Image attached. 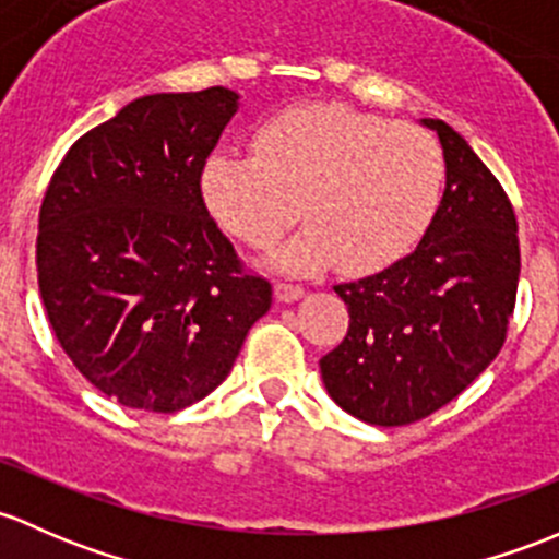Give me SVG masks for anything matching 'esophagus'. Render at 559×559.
I'll list each match as a JSON object with an SVG mask.
<instances>
[{
  "mask_svg": "<svg viewBox=\"0 0 559 559\" xmlns=\"http://www.w3.org/2000/svg\"><path fill=\"white\" fill-rule=\"evenodd\" d=\"M274 296L280 298V301H285V304H290V301H298V298L304 296V287L301 285H293V282H277V285H274Z\"/></svg>",
  "mask_w": 559,
  "mask_h": 559,
  "instance_id": "34e87169",
  "label": "esophagus"
}]
</instances>
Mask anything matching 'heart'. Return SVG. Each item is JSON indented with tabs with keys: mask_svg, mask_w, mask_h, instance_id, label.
<instances>
[{
	"mask_svg": "<svg viewBox=\"0 0 559 559\" xmlns=\"http://www.w3.org/2000/svg\"><path fill=\"white\" fill-rule=\"evenodd\" d=\"M252 151L212 155L201 193L250 247L277 245L301 210L307 228L274 252L287 272L388 269L425 237L444 193V151L430 131L333 102L272 115Z\"/></svg>",
	"mask_w": 559,
	"mask_h": 559,
	"instance_id": "b5f03b06",
	"label": "heart"
}]
</instances>
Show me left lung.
<instances>
[{"label": "left lung", "mask_w": 559, "mask_h": 559, "mask_svg": "<svg viewBox=\"0 0 559 559\" xmlns=\"http://www.w3.org/2000/svg\"><path fill=\"white\" fill-rule=\"evenodd\" d=\"M447 188L412 255L333 290L347 336L322 355L328 395L368 425L417 423L457 399L500 353L520 282L516 215L503 186L444 120Z\"/></svg>", "instance_id": "obj_1"}]
</instances>
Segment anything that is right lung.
I'll list each match as a JSON object with an SVG mask.
<instances>
[{"mask_svg":"<svg viewBox=\"0 0 559 559\" xmlns=\"http://www.w3.org/2000/svg\"><path fill=\"white\" fill-rule=\"evenodd\" d=\"M239 96L153 94L85 131L39 206L37 280L61 349L96 390L171 414L231 371L272 285L247 272L201 195Z\"/></svg>","mask_w":559,"mask_h":559,"instance_id":"right-lung-1","label":"right lung"}]
</instances>
